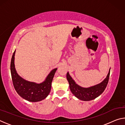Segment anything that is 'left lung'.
<instances>
[{
    "instance_id": "left-lung-1",
    "label": "left lung",
    "mask_w": 125,
    "mask_h": 125,
    "mask_svg": "<svg viewBox=\"0 0 125 125\" xmlns=\"http://www.w3.org/2000/svg\"><path fill=\"white\" fill-rule=\"evenodd\" d=\"M110 69L109 72L106 78L101 83L88 88H84L78 85L69 75L67 74V79L69 84V88L72 93L80 100L83 101H89L95 99L102 94L105 90L108 83Z\"/></svg>"
}]
</instances>
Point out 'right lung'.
<instances>
[{"label":"right lung","mask_w":125,"mask_h":125,"mask_svg":"<svg viewBox=\"0 0 125 125\" xmlns=\"http://www.w3.org/2000/svg\"><path fill=\"white\" fill-rule=\"evenodd\" d=\"M15 53V51L12 54L10 64L12 81L15 89L21 97L29 101L37 102L43 100L50 92L53 78L57 68L53 69L42 83L36 84L26 81L16 73L14 65Z\"/></svg>","instance_id":"right-lung-1"}]
</instances>
